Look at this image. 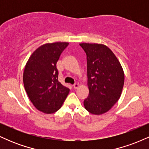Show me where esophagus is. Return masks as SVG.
I'll return each instance as SVG.
<instances>
[{
    "mask_svg": "<svg viewBox=\"0 0 149 149\" xmlns=\"http://www.w3.org/2000/svg\"><path fill=\"white\" fill-rule=\"evenodd\" d=\"M73 88H74V89H77L78 88V87H79V84H78V83H75V84L73 85Z\"/></svg>",
    "mask_w": 149,
    "mask_h": 149,
    "instance_id": "esophagus-1",
    "label": "esophagus"
}]
</instances>
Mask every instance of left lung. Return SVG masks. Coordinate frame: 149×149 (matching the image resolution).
Listing matches in <instances>:
<instances>
[{
    "mask_svg": "<svg viewBox=\"0 0 149 149\" xmlns=\"http://www.w3.org/2000/svg\"><path fill=\"white\" fill-rule=\"evenodd\" d=\"M87 55L89 95L85 109L94 115L109 111L120 97L125 75L120 63L107 45L80 43Z\"/></svg>",
    "mask_w": 149,
    "mask_h": 149,
    "instance_id": "8db88e82",
    "label": "left lung"
}]
</instances>
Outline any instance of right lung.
Here are the masks:
<instances>
[{
  "label": "right lung",
  "instance_id": "obj_1",
  "mask_svg": "<svg viewBox=\"0 0 149 149\" xmlns=\"http://www.w3.org/2000/svg\"><path fill=\"white\" fill-rule=\"evenodd\" d=\"M69 45L66 42L45 43L36 49L26 64L23 82L29 98L38 111L50 114L61 107L69 89L58 80L57 61Z\"/></svg>",
  "mask_w": 149,
  "mask_h": 149
}]
</instances>
